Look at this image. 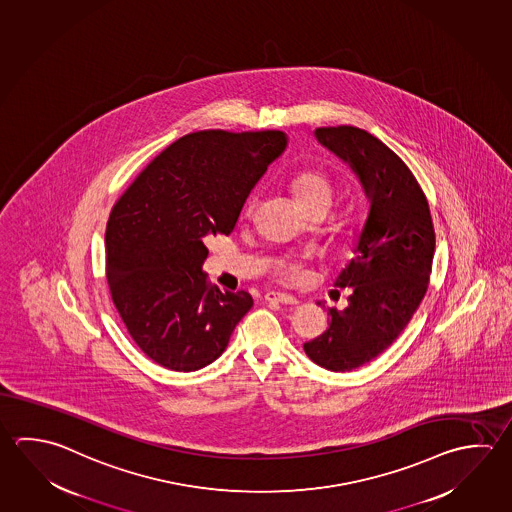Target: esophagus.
<instances>
[{"instance_id":"obj_1","label":"esophagus","mask_w":512,"mask_h":512,"mask_svg":"<svg viewBox=\"0 0 512 512\" xmlns=\"http://www.w3.org/2000/svg\"><path fill=\"white\" fill-rule=\"evenodd\" d=\"M265 301L269 303H283V305H298V298L290 296L287 292H276V290H270L265 294Z\"/></svg>"}]
</instances>
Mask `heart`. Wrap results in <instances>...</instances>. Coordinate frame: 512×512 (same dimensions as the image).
Here are the masks:
<instances>
[{
    "label": "heart",
    "instance_id": "1",
    "mask_svg": "<svg viewBox=\"0 0 512 512\" xmlns=\"http://www.w3.org/2000/svg\"><path fill=\"white\" fill-rule=\"evenodd\" d=\"M289 189L303 213L312 211V209H325L328 213V209L334 204V180L321 169L299 171L290 178ZM254 209H256V196H251L243 205V216L251 218ZM278 274L287 281H294L301 274V265H299V261H283L278 267Z\"/></svg>",
    "mask_w": 512,
    "mask_h": 512
}]
</instances>
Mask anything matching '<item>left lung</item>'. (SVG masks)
<instances>
[{"mask_svg": "<svg viewBox=\"0 0 512 512\" xmlns=\"http://www.w3.org/2000/svg\"><path fill=\"white\" fill-rule=\"evenodd\" d=\"M316 135L352 166L370 200L355 256L335 281L337 289H352L348 307L330 308L325 334L303 344L319 366L350 372L382 354L419 308L435 229L417 178L382 140L355 126L317 128Z\"/></svg>", "mask_w": 512, "mask_h": 512, "instance_id": "left-lung-1", "label": "left lung"}]
</instances>
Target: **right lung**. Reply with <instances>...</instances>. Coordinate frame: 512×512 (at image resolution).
I'll return each mask as SVG.
<instances>
[{
  "instance_id": "right-lung-1",
  "label": "right lung",
  "mask_w": 512,
  "mask_h": 512,
  "mask_svg": "<svg viewBox=\"0 0 512 512\" xmlns=\"http://www.w3.org/2000/svg\"><path fill=\"white\" fill-rule=\"evenodd\" d=\"M287 139L281 131L204 130L142 169L106 223V279L128 334L153 363L195 372L223 354L252 307L211 287L205 240L233 233L252 187Z\"/></svg>"
}]
</instances>
